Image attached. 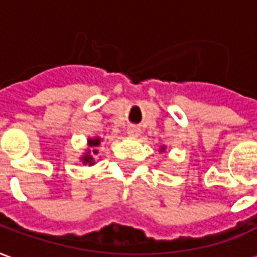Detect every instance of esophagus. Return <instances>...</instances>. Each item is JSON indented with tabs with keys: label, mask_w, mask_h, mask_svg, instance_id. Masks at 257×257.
<instances>
[{
	"label": "esophagus",
	"mask_w": 257,
	"mask_h": 257,
	"mask_svg": "<svg viewBox=\"0 0 257 257\" xmlns=\"http://www.w3.org/2000/svg\"><path fill=\"white\" fill-rule=\"evenodd\" d=\"M128 134L131 136H138L140 134V129L138 126H135V125H131V126H128Z\"/></svg>",
	"instance_id": "obj_1"
}]
</instances>
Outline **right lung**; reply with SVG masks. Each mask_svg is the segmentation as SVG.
<instances>
[{
    "label": "right lung",
    "instance_id": "1",
    "mask_svg": "<svg viewBox=\"0 0 257 257\" xmlns=\"http://www.w3.org/2000/svg\"><path fill=\"white\" fill-rule=\"evenodd\" d=\"M99 145H100V139H97V138H96V139L89 140V147H97ZM92 153H93V154H97V150L93 149ZM82 161H84V164H89V165H93V164H95V162H93V157L90 156L89 151H88V154L82 158Z\"/></svg>",
    "mask_w": 257,
    "mask_h": 257
}]
</instances>
